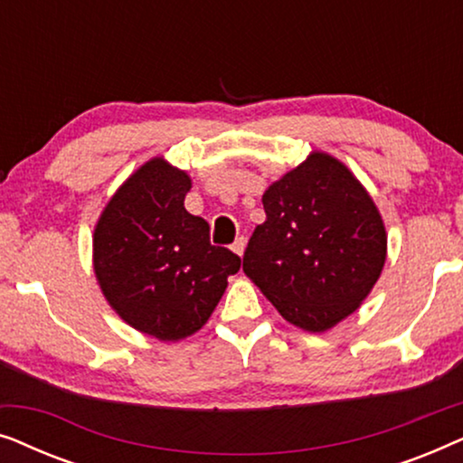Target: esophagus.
Wrapping results in <instances>:
<instances>
[{
    "mask_svg": "<svg viewBox=\"0 0 463 463\" xmlns=\"http://www.w3.org/2000/svg\"><path fill=\"white\" fill-rule=\"evenodd\" d=\"M244 249H246V238L244 236H240V238H236V242L232 244V250L236 252V255H240L242 257L244 255Z\"/></svg>",
    "mask_w": 463,
    "mask_h": 463,
    "instance_id": "esophagus-1",
    "label": "esophagus"
}]
</instances>
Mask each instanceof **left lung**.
I'll return each instance as SVG.
<instances>
[{"label":"left lung","instance_id":"obj_1","mask_svg":"<svg viewBox=\"0 0 463 463\" xmlns=\"http://www.w3.org/2000/svg\"><path fill=\"white\" fill-rule=\"evenodd\" d=\"M265 223L242 257L244 274L274 307L322 333L371 293L385 263V230L371 195L344 164L309 156L263 194Z\"/></svg>","mask_w":463,"mask_h":463}]
</instances>
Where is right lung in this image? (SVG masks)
<instances>
[{
	"instance_id": "obj_1",
	"label": "right lung",
	"mask_w": 463,
	"mask_h": 463,
	"mask_svg": "<svg viewBox=\"0 0 463 463\" xmlns=\"http://www.w3.org/2000/svg\"><path fill=\"white\" fill-rule=\"evenodd\" d=\"M183 170L156 157L107 204L94 230V271L113 309L137 331L176 341L202 328L240 257L211 244V225L183 206Z\"/></svg>"
}]
</instances>
